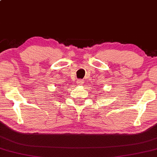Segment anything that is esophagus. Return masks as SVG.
<instances>
[{"label": "esophagus", "instance_id": "1", "mask_svg": "<svg viewBox=\"0 0 157 157\" xmlns=\"http://www.w3.org/2000/svg\"><path fill=\"white\" fill-rule=\"evenodd\" d=\"M77 83H78V85H81V84L83 83V80H82V79H78V80L77 81Z\"/></svg>", "mask_w": 157, "mask_h": 157}]
</instances>
